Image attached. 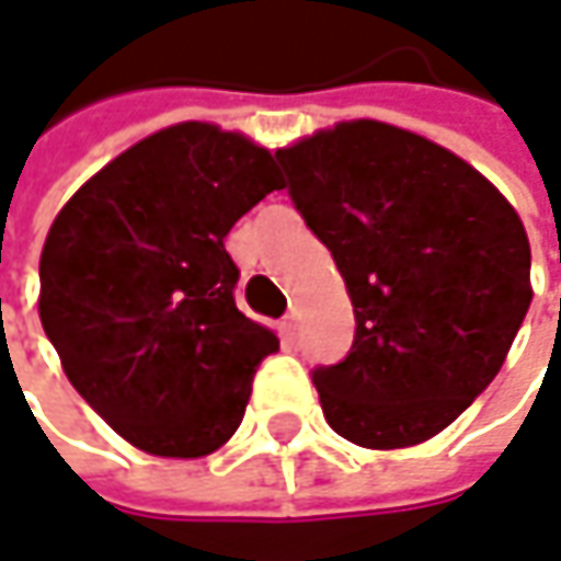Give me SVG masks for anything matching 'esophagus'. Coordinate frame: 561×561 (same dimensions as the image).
<instances>
[{
  "label": "esophagus",
  "mask_w": 561,
  "mask_h": 561,
  "mask_svg": "<svg viewBox=\"0 0 561 561\" xmlns=\"http://www.w3.org/2000/svg\"><path fill=\"white\" fill-rule=\"evenodd\" d=\"M295 331H298V314L291 311L288 318H282L279 321V333L285 336V340H295Z\"/></svg>",
  "instance_id": "34e87169"
}]
</instances>
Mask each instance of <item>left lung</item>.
Segmentation results:
<instances>
[{
	"instance_id": "8db88e82",
	"label": "left lung",
	"mask_w": 561,
	"mask_h": 561,
	"mask_svg": "<svg viewBox=\"0 0 561 561\" xmlns=\"http://www.w3.org/2000/svg\"><path fill=\"white\" fill-rule=\"evenodd\" d=\"M276 160L356 314L346 359L311 373L328 424L366 449L431 439L491 385L527 318L517 211L466 160L382 122L318 130Z\"/></svg>"
}]
</instances>
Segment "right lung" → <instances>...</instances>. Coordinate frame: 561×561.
Returning a JSON list of instances; mask_svg holds the SVG:
<instances>
[{
	"mask_svg": "<svg viewBox=\"0 0 561 561\" xmlns=\"http://www.w3.org/2000/svg\"><path fill=\"white\" fill-rule=\"evenodd\" d=\"M270 150L185 122L99 170L41 253V324L85 404L150 456L198 459L243 421L279 336L233 305L228 230L282 188Z\"/></svg>",
	"mask_w": 561,
	"mask_h": 561,
	"instance_id": "obj_1",
	"label": "right lung"
}]
</instances>
